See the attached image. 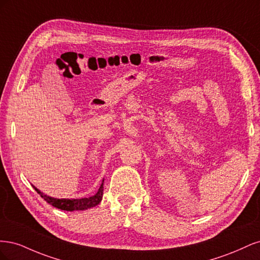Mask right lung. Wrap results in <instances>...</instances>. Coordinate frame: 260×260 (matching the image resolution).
Returning a JSON list of instances; mask_svg holds the SVG:
<instances>
[{
  "label": "right lung",
  "instance_id": "add662e5",
  "mask_svg": "<svg viewBox=\"0 0 260 260\" xmlns=\"http://www.w3.org/2000/svg\"><path fill=\"white\" fill-rule=\"evenodd\" d=\"M103 184H104V180L102 181V184L96 194L90 196V198H82V199H55V198H52V196L44 194L35 185L32 186L35 190L40 194L41 198L44 199V201H46L49 204H51L52 206L61 210L74 211V210H85L99 205L102 199H103V190H104Z\"/></svg>",
  "mask_w": 260,
  "mask_h": 260
}]
</instances>
